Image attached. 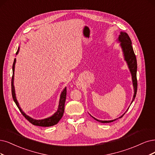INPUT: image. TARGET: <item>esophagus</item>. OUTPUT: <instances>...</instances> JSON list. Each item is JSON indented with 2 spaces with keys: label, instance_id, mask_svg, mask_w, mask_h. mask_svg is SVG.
<instances>
[{
  "label": "esophagus",
  "instance_id": "1",
  "mask_svg": "<svg viewBox=\"0 0 155 155\" xmlns=\"http://www.w3.org/2000/svg\"><path fill=\"white\" fill-rule=\"evenodd\" d=\"M77 87H78V88L81 87V85H80L79 84H77Z\"/></svg>",
  "mask_w": 155,
  "mask_h": 155
}]
</instances>
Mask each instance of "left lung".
<instances>
[{
	"label": "left lung",
	"instance_id": "obj_1",
	"mask_svg": "<svg viewBox=\"0 0 155 155\" xmlns=\"http://www.w3.org/2000/svg\"><path fill=\"white\" fill-rule=\"evenodd\" d=\"M118 39H119V41L121 42V46L122 47L123 54L124 55V59L126 60V61L127 62V64L128 65L130 72L131 73V76H132L133 85H134V95L133 100H132V101H131V104H132V102L134 101L135 96H136L137 91V64L136 56L135 55L132 45H131V41L129 36L128 35V34H127L126 32H121V34H120L119 36ZM124 114L123 116L120 117V118L122 117L124 115ZM93 118L95 120H96L97 121H99V122H101L103 123H111L114 121V120H111V121H101V120H98L94 117H93Z\"/></svg>",
	"mask_w": 155,
	"mask_h": 155
}]
</instances>
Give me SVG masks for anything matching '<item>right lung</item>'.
Listing matches in <instances>:
<instances>
[{"instance_id":"add662e5","label":"right lung","mask_w":155,"mask_h":155,"mask_svg":"<svg viewBox=\"0 0 155 155\" xmlns=\"http://www.w3.org/2000/svg\"><path fill=\"white\" fill-rule=\"evenodd\" d=\"M19 48L17 50L16 54L18 53ZM15 62L16 59H15L13 64V76L12 78H11V93H12V97L13 99L16 104V106L18 107V109L20 110V112L22 114V115L25 117V118L27 120V121H29L31 124L35 125V126H39V127H51V126H54L56 124L58 123V122L60 121L61 119L62 118L63 114L64 112V105H65V101H66V87L62 91L61 94V98L59 101V108L57 111L52 116H51L48 118L42 119V120H36L33 119L32 118L30 117L29 116H27L26 114L21 110L20 108L18 101L16 100V96H15V87L13 85V81H14V71H15Z\"/></svg>"}]
</instances>
